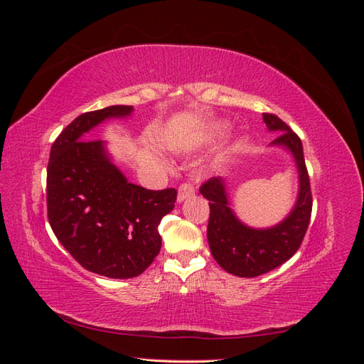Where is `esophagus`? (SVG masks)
Masks as SVG:
<instances>
[{
	"mask_svg": "<svg viewBox=\"0 0 364 364\" xmlns=\"http://www.w3.org/2000/svg\"><path fill=\"white\" fill-rule=\"evenodd\" d=\"M193 196H194V188L191 183H182L179 186V190H178V202L179 203L185 202L186 199H191Z\"/></svg>",
	"mask_w": 364,
	"mask_h": 364,
	"instance_id": "34e87169",
	"label": "esophagus"
}]
</instances>
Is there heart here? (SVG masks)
<instances>
[{
  "label": "heart",
  "instance_id": "obj_1",
  "mask_svg": "<svg viewBox=\"0 0 364 364\" xmlns=\"http://www.w3.org/2000/svg\"><path fill=\"white\" fill-rule=\"evenodd\" d=\"M222 127H223L222 124H218V126H217V130H220V129H222Z\"/></svg>",
  "mask_w": 364,
  "mask_h": 364
}]
</instances>
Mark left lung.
Wrapping results in <instances>:
<instances>
[{
	"instance_id": "left-lung-1",
	"label": "left lung",
	"mask_w": 364,
	"mask_h": 364,
	"mask_svg": "<svg viewBox=\"0 0 364 364\" xmlns=\"http://www.w3.org/2000/svg\"><path fill=\"white\" fill-rule=\"evenodd\" d=\"M270 132L281 134L272 147L289 151L297 171L299 188L291 211L270 228H252L235 215L229 203L225 178H213L200 186V194L209 202L208 243L218 266L240 278H255L279 267L299 249L311 217V190L305 167L302 142L281 118L262 114Z\"/></svg>"
}]
</instances>
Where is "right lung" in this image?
Instances as JSON below:
<instances>
[{"mask_svg": "<svg viewBox=\"0 0 364 364\" xmlns=\"http://www.w3.org/2000/svg\"><path fill=\"white\" fill-rule=\"evenodd\" d=\"M134 106H109L77 117L54 141L47 168L48 222L86 270L112 279L135 278L161 250L158 225L174 208V188L151 191L127 181L106 141H83Z\"/></svg>", "mask_w": 364, "mask_h": 364, "instance_id": "obj_1", "label": "right lung"}]
</instances>
